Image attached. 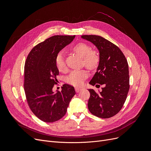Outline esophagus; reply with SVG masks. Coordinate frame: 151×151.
Returning a JSON list of instances; mask_svg holds the SVG:
<instances>
[{"label":"esophagus","mask_w":151,"mask_h":151,"mask_svg":"<svg viewBox=\"0 0 151 151\" xmlns=\"http://www.w3.org/2000/svg\"><path fill=\"white\" fill-rule=\"evenodd\" d=\"M75 90H76V93H79V91H81L82 90L81 88H75Z\"/></svg>","instance_id":"obj_1"}]
</instances>
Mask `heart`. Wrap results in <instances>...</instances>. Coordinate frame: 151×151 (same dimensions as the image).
<instances>
[{
	"label": "heart",
	"mask_w": 151,
	"mask_h": 151,
	"mask_svg": "<svg viewBox=\"0 0 151 151\" xmlns=\"http://www.w3.org/2000/svg\"><path fill=\"white\" fill-rule=\"evenodd\" d=\"M72 50L83 57L84 65L89 69H94L98 66L100 61L99 54L96 50H91L89 45L80 42L75 45L72 48ZM55 65L59 72H64L66 70L65 62L61 53L57 54L55 57ZM87 77L88 72L86 70H74L67 77L66 82L70 85L79 87L83 84Z\"/></svg>",
	"instance_id": "heart-1"
}]
</instances>
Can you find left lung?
I'll return each instance as SVG.
<instances>
[{
  "label": "left lung",
  "instance_id": "8db88e82",
  "mask_svg": "<svg viewBox=\"0 0 151 151\" xmlns=\"http://www.w3.org/2000/svg\"><path fill=\"white\" fill-rule=\"evenodd\" d=\"M81 38L94 44L99 52L100 61L97 71L89 84L104 85L99 93L89 89L88 109L93 115L99 118L112 117L121 110L129 91L127 60L116 45L101 36L83 35Z\"/></svg>",
  "mask_w": 151,
  "mask_h": 151
}]
</instances>
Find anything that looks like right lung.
Segmentation results:
<instances>
[{
    "instance_id": "1",
    "label": "right lung",
    "mask_w": 151,
    "mask_h": 151,
    "mask_svg": "<svg viewBox=\"0 0 151 151\" xmlns=\"http://www.w3.org/2000/svg\"><path fill=\"white\" fill-rule=\"evenodd\" d=\"M75 36H53L36 45L27 57L24 83L27 102L32 112L43 122L52 123L60 120L65 115L76 94L74 87L67 84L63 85L61 91H53L59 74L55 57Z\"/></svg>"
}]
</instances>
